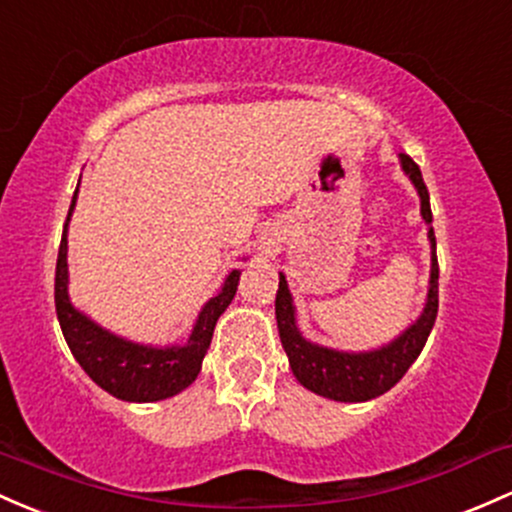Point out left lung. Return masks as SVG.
I'll use <instances>...</instances> for the list:
<instances>
[{
    "instance_id": "obj_1",
    "label": "left lung",
    "mask_w": 512,
    "mask_h": 512,
    "mask_svg": "<svg viewBox=\"0 0 512 512\" xmlns=\"http://www.w3.org/2000/svg\"><path fill=\"white\" fill-rule=\"evenodd\" d=\"M398 162H401L403 174L411 179L415 192L420 196V216H423L425 226H428L430 240L428 296H425V306L420 316L403 333H398L386 345L359 352L335 350V347L311 342L299 330L294 296H291L286 277L279 272L274 313H277L279 338H282V347L286 357H289V367L301 386L318 393V396L330 398V401L362 403L372 401V398L393 389L403 379V374L411 369V364L418 359L420 352H423L437 318V277H440V269H437L435 255L430 194L423 182V174H420V167L415 165L411 157L406 153H398Z\"/></svg>"
}]
</instances>
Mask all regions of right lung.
I'll use <instances>...</instances> for the list:
<instances>
[{
  "instance_id": "1",
  "label": "right lung",
  "mask_w": 512,
  "mask_h": 512,
  "mask_svg": "<svg viewBox=\"0 0 512 512\" xmlns=\"http://www.w3.org/2000/svg\"><path fill=\"white\" fill-rule=\"evenodd\" d=\"M80 189V184H77ZM77 204V192L72 196L70 211L58 250L55 265V311H58L60 328L70 352L94 384L101 386L111 396L128 403H153L177 396L201 372L206 352H209L216 320L233 301L238 291L240 272L230 269L223 279L221 291L204 303L196 316V323L187 342L177 345H145V342L128 340L123 335L111 333L97 320L80 311L70 299V272H67V226Z\"/></svg>"
}]
</instances>
